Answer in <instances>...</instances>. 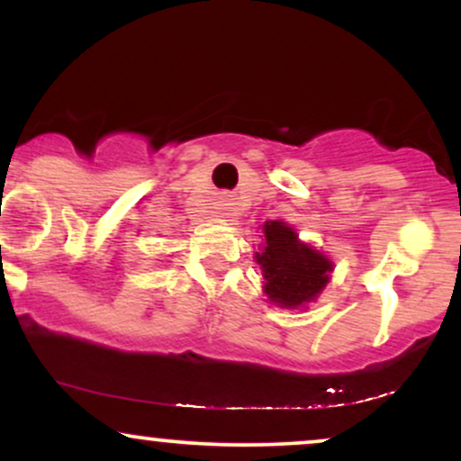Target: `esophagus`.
Segmentation results:
<instances>
[{
    "mask_svg": "<svg viewBox=\"0 0 461 461\" xmlns=\"http://www.w3.org/2000/svg\"><path fill=\"white\" fill-rule=\"evenodd\" d=\"M221 212H223L225 216H234L236 214V201L230 197L221 199Z\"/></svg>",
    "mask_w": 461,
    "mask_h": 461,
    "instance_id": "obj_1",
    "label": "esophagus"
}]
</instances>
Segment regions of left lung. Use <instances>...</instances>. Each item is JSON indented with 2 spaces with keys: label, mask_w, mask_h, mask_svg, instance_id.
I'll return each mask as SVG.
<instances>
[{
  "label": "left lung",
  "mask_w": 461,
  "mask_h": 461,
  "mask_svg": "<svg viewBox=\"0 0 461 461\" xmlns=\"http://www.w3.org/2000/svg\"><path fill=\"white\" fill-rule=\"evenodd\" d=\"M264 242L256 251L264 277V294L279 308L299 310L319 299L330 284L333 262L316 247L303 242L285 221L262 225Z\"/></svg>",
  "instance_id": "obj_1"
}]
</instances>
